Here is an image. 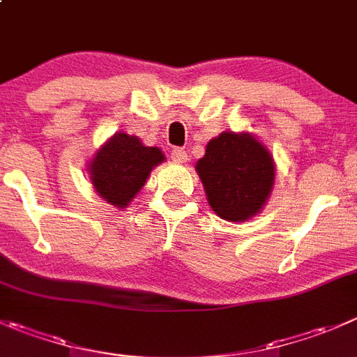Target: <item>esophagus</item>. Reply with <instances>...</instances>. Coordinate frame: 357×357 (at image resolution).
Returning a JSON list of instances; mask_svg holds the SVG:
<instances>
[{
  "label": "esophagus",
  "mask_w": 357,
  "mask_h": 357,
  "mask_svg": "<svg viewBox=\"0 0 357 357\" xmlns=\"http://www.w3.org/2000/svg\"><path fill=\"white\" fill-rule=\"evenodd\" d=\"M171 158L176 164H183V162H186V151L183 148H174L171 151Z\"/></svg>",
  "instance_id": "34e87169"
}]
</instances>
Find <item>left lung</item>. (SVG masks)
Wrapping results in <instances>:
<instances>
[{"mask_svg": "<svg viewBox=\"0 0 357 357\" xmlns=\"http://www.w3.org/2000/svg\"><path fill=\"white\" fill-rule=\"evenodd\" d=\"M207 200L220 218L244 221L259 213L274 185V162L249 134L223 132L197 162Z\"/></svg>", "mask_w": 357, "mask_h": 357, "instance_id": "1", "label": "left lung"}]
</instances>
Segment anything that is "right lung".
Returning <instances> with one entry per match:
<instances>
[{"label":"right lung","instance_id":"right-lung-1","mask_svg":"<svg viewBox=\"0 0 357 357\" xmlns=\"http://www.w3.org/2000/svg\"><path fill=\"white\" fill-rule=\"evenodd\" d=\"M162 160L164 155L158 148L143 146L136 136L116 134L92 160V185L106 202L126 207Z\"/></svg>","mask_w":357,"mask_h":357}]
</instances>
